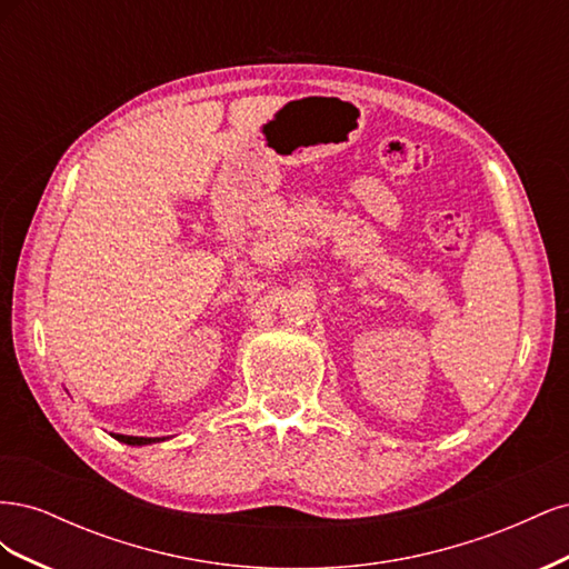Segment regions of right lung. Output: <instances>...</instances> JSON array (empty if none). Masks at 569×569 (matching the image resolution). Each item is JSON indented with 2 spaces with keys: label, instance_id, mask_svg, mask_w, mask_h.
Wrapping results in <instances>:
<instances>
[{
  "label": "right lung",
  "instance_id": "add662e5",
  "mask_svg": "<svg viewBox=\"0 0 569 569\" xmlns=\"http://www.w3.org/2000/svg\"><path fill=\"white\" fill-rule=\"evenodd\" d=\"M116 441H123L128 446H147V443H157L166 441L168 437H128V435H111Z\"/></svg>",
  "mask_w": 569,
  "mask_h": 569
}]
</instances>
